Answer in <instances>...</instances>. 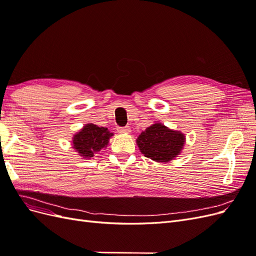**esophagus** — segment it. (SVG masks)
Returning a JSON list of instances; mask_svg holds the SVG:
<instances>
[{"label": "esophagus", "instance_id": "obj_1", "mask_svg": "<svg viewBox=\"0 0 256 256\" xmlns=\"http://www.w3.org/2000/svg\"><path fill=\"white\" fill-rule=\"evenodd\" d=\"M118 131L120 134H125V132H130V127L125 126V127H118Z\"/></svg>", "mask_w": 256, "mask_h": 256}]
</instances>
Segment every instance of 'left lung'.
Masks as SVG:
<instances>
[{
    "instance_id": "8db88e82",
    "label": "left lung",
    "mask_w": 256,
    "mask_h": 256,
    "mask_svg": "<svg viewBox=\"0 0 256 256\" xmlns=\"http://www.w3.org/2000/svg\"><path fill=\"white\" fill-rule=\"evenodd\" d=\"M136 143L145 157L157 162H168L180 152L184 136L156 122L138 136Z\"/></svg>"
}]
</instances>
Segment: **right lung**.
<instances>
[{
  "label": "right lung",
  "instance_id": "obj_1",
  "mask_svg": "<svg viewBox=\"0 0 256 256\" xmlns=\"http://www.w3.org/2000/svg\"><path fill=\"white\" fill-rule=\"evenodd\" d=\"M112 136L113 134L108 128L88 124L74 136V148L78 150L83 158L90 159L97 152L104 148Z\"/></svg>",
  "mask_w": 256,
  "mask_h": 256
}]
</instances>
